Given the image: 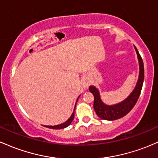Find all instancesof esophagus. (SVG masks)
<instances>
[{
  "instance_id": "34e87169",
  "label": "esophagus",
  "mask_w": 158,
  "mask_h": 158,
  "mask_svg": "<svg viewBox=\"0 0 158 158\" xmlns=\"http://www.w3.org/2000/svg\"><path fill=\"white\" fill-rule=\"evenodd\" d=\"M89 82H84V84H83V88L84 89H87L88 88H89Z\"/></svg>"
}]
</instances>
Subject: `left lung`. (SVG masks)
Listing matches in <instances>:
<instances>
[{"label":"left lung","mask_w":158,"mask_h":158,"mask_svg":"<svg viewBox=\"0 0 158 158\" xmlns=\"http://www.w3.org/2000/svg\"><path fill=\"white\" fill-rule=\"evenodd\" d=\"M138 58L139 63V79L136 85L127 98L119 104L114 105H106L102 102L99 92L94 86H90L89 91L94 95V109L97 115L101 119L106 120H115L126 116L128 113L134 107L139 99L142 89L144 82V65L142 57L137 51Z\"/></svg>","instance_id":"obj_1"}]
</instances>
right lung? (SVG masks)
<instances>
[{"instance_id": "right-lung-1", "label": "right lung", "mask_w": 158, "mask_h": 158, "mask_svg": "<svg viewBox=\"0 0 158 158\" xmlns=\"http://www.w3.org/2000/svg\"><path fill=\"white\" fill-rule=\"evenodd\" d=\"M74 119V113H73V114L71 115V117H69V119L66 121L65 123H61L60 125H57V126H54V127H49L51 129H64V128H66L67 127H69V125L71 124V123L73 122Z\"/></svg>"}]
</instances>
